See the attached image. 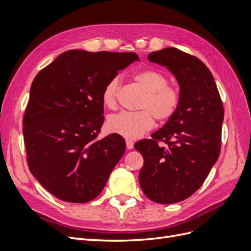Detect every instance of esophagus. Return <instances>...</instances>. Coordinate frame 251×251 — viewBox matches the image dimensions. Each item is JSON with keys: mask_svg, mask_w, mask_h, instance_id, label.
Returning <instances> with one entry per match:
<instances>
[{"mask_svg": "<svg viewBox=\"0 0 251 251\" xmlns=\"http://www.w3.org/2000/svg\"><path fill=\"white\" fill-rule=\"evenodd\" d=\"M126 149L127 150H132L134 147V141L130 140V139H126Z\"/></svg>", "mask_w": 251, "mask_h": 251, "instance_id": "34e87169", "label": "esophagus"}]
</instances>
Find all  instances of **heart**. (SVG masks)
I'll return each mask as SVG.
<instances>
[{
    "label": "heart",
    "mask_w": 251,
    "mask_h": 251,
    "mask_svg": "<svg viewBox=\"0 0 251 251\" xmlns=\"http://www.w3.org/2000/svg\"><path fill=\"white\" fill-rule=\"evenodd\" d=\"M134 80L146 92L139 104L141 111L120 112L111 115L107 120V127L112 133L135 139L154 126V117L159 121L168 120L177 112L181 101L180 91L169 85V78L164 73L155 69H146L136 73ZM119 79L114 77L107 82L101 94L105 108L115 109Z\"/></svg>",
    "instance_id": "b5f03b06"
}]
</instances>
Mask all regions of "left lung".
I'll return each mask as SVG.
<instances>
[{"label":"left lung","instance_id":"obj_1","mask_svg":"<svg viewBox=\"0 0 251 251\" xmlns=\"http://www.w3.org/2000/svg\"><path fill=\"white\" fill-rule=\"evenodd\" d=\"M176 76L181 101L177 112L151 139L135 143L143 157L139 183L159 204L183 201L207 178L221 151L223 103L214 76L198 57L177 48L148 55Z\"/></svg>","mask_w":251,"mask_h":251}]
</instances>
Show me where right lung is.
<instances>
[{"label": "right lung", "instance_id": "right-lung-1", "mask_svg": "<svg viewBox=\"0 0 251 251\" xmlns=\"http://www.w3.org/2000/svg\"><path fill=\"white\" fill-rule=\"evenodd\" d=\"M134 60V52L69 50L32 81L23 117L28 168L59 200L86 203L101 193L126 151L125 139H98L104 86Z\"/></svg>", "mask_w": 251, "mask_h": 251}]
</instances>
